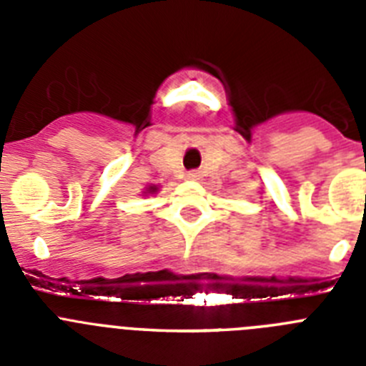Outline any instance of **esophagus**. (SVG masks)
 Listing matches in <instances>:
<instances>
[{"instance_id":"obj_1","label":"esophagus","mask_w":366,"mask_h":366,"mask_svg":"<svg viewBox=\"0 0 366 366\" xmlns=\"http://www.w3.org/2000/svg\"><path fill=\"white\" fill-rule=\"evenodd\" d=\"M187 179H190V181H198L199 177H202V174L198 172V170H190V172H187Z\"/></svg>"}]
</instances>
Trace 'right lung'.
<instances>
[{
	"mask_svg": "<svg viewBox=\"0 0 366 366\" xmlns=\"http://www.w3.org/2000/svg\"><path fill=\"white\" fill-rule=\"evenodd\" d=\"M157 190H159V187H157V185H148L147 189H144L143 194H155Z\"/></svg>",
	"mask_w": 366,
	"mask_h": 366,
	"instance_id": "add662e5",
	"label": "right lung"
}]
</instances>
